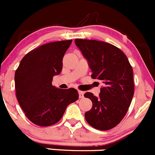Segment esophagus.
I'll list each match as a JSON object with an SVG mask.
<instances>
[{
  "mask_svg": "<svg viewBox=\"0 0 155 155\" xmlns=\"http://www.w3.org/2000/svg\"><path fill=\"white\" fill-rule=\"evenodd\" d=\"M79 98H83L84 97V92L82 91H79Z\"/></svg>",
  "mask_w": 155,
  "mask_h": 155,
  "instance_id": "obj_1",
  "label": "esophagus"
}]
</instances>
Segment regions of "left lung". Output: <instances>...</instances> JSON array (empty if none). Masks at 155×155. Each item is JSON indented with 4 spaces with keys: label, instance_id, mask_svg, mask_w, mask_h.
Returning <instances> with one entry per match:
<instances>
[{
    "label": "left lung",
    "instance_id": "left-lung-1",
    "mask_svg": "<svg viewBox=\"0 0 155 155\" xmlns=\"http://www.w3.org/2000/svg\"><path fill=\"white\" fill-rule=\"evenodd\" d=\"M75 43L87 61L92 79L104 85L98 97L91 92L84 94L92 102L85 120L97 130L112 129L123 119L134 97L132 67L124 52L113 45L82 39H76Z\"/></svg>",
    "mask_w": 155,
    "mask_h": 155
}]
</instances>
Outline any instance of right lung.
Listing matches in <instances>:
<instances>
[{"label": "right lung", "mask_w": 155, "mask_h": 155, "mask_svg": "<svg viewBox=\"0 0 155 155\" xmlns=\"http://www.w3.org/2000/svg\"><path fill=\"white\" fill-rule=\"evenodd\" d=\"M73 40L42 45L29 51L15 73L16 97L31 122L41 127L61 120L69 104L79 99L76 89H60L51 85L53 76L59 75L63 58Z\"/></svg>", "instance_id": "right-lung-1"}]
</instances>
